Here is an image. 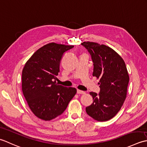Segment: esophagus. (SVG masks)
Masks as SVG:
<instances>
[{
	"label": "esophagus",
	"mask_w": 147,
	"mask_h": 147,
	"mask_svg": "<svg viewBox=\"0 0 147 147\" xmlns=\"http://www.w3.org/2000/svg\"><path fill=\"white\" fill-rule=\"evenodd\" d=\"M77 94H85L86 93L84 91H81V90H79V89H77Z\"/></svg>",
	"instance_id": "1"
}]
</instances>
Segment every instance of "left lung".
I'll return each mask as SVG.
<instances>
[{
	"mask_svg": "<svg viewBox=\"0 0 147 147\" xmlns=\"http://www.w3.org/2000/svg\"><path fill=\"white\" fill-rule=\"evenodd\" d=\"M91 55L92 76L100 80V92H90L93 102L86 108L87 113L97 121L112 119L126 98L129 77L125 62L119 54L104 44L93 42L82 43Z\"/></svg>",
	"mask_w": 147,
	"mask_h": 147,
	"instance_id": "8db88e82",
	"label": "left lung"
}]
</instances>
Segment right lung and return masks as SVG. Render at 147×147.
<instances>
[{
    "mask_svg": "<svg viewBox=\"0 0 147 147\" xmlns=\"http://www.w3.org/2000/svg\"><path fill=\"white\" fill-rule=\"evenodd\" d=\"M74 46L49 43L33 54L22 71V91L33 113L44 121L62 114L76 95L74 88L56 82L65 52Z\"/></svg>",
    "mask_w": 147,
    "mask_h": 147,
    "instance_id": "1",
    "label": "right lung"
}]
</instances>
